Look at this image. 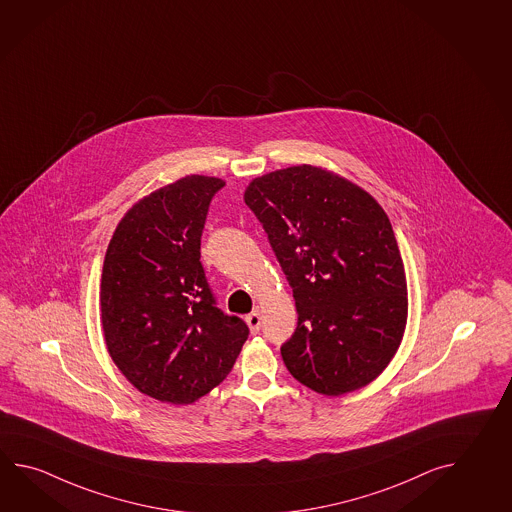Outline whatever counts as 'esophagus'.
<instances>
[{
  "mask_svg": "<svg viewBox=\"0 0 512 512\" xmlns=\"http://www.w3.org/2000/svg\"><path fill=\"white\" fill-rule=\"evenodd\" d=\"M246 323L250 326L251 334H259V330H261V313L251 312L250 315H246Z\"/></svg>",
  "mask_w": 512,
  "mask_h": 512,
  "instance_id": "esophagus-1",
  "label": "esophagus"
}]
</instances>
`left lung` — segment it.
<instances>
[{
	"mask_svg": "<svg viewBox=\"0 0 512 512\" xmlns=\"http://www.w3.org/2000/svg\"><path fill=\"white\" fill-rule=\"evenodd\" d=\"M244 202L292 286L297 328L281 346L297 381L341 396L374 381L407 324V279L392 224L366 191L321 167L251 182Z\"/></svg>",
	"mask_w": 512,
	"mask_h": 512,
	"instance_id": "left-lung-1",
	"label": "left lung"
}]
</instances>
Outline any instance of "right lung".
<instances>
[{"label": "right lung", "instance_id": "add662e5", "mask_svg": "<svg viewBox=\"0 0 512 512\" xmlns=\"http://www.w3.org/2000/svg\"><path fill=\"white\" fill-rule=\"evenodd\" d=\"M226 182L180 178L120 220L100 306L115 365L147 396L184 405L228 376L250 328L217 306L200 262L209 204Z\"/></svg>", "mask_w": 512, "mask_h": 512}]
</instances>
